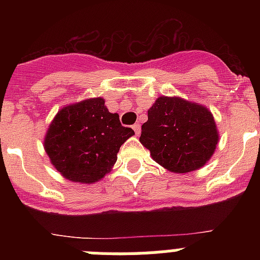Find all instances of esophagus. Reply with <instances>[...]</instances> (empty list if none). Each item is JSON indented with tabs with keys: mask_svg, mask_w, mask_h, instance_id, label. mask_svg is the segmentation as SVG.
Here are the masks:
<instances>
[{
	"mask_svg": "<svg viewBox=\"0 0 260 260\" xmlns=\"http://www.w3.org/2000/svg\"><path fill=\"white\" fill-rule=\"evenodd\" d=\"M133 128H134L135 135L139 137V134H141V125H139V123H135V125H133Z\"/></svg>",
	"mask_w": 260,
	"mask_h": 260,
	"instance_id": "34e87169",
	"label": "esophagus"
}]
</instances>
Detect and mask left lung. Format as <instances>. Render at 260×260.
Returning <instances> with one entry per match:
<instances>
[{"label": "left lung", "mask_w": 260, "mask_h": 260, "mask_svg": "<svg viewBox=\"0 0 260 260\" xmlns=\"http://www.w3.org/2000/svg\"><path fill=\"white\" fill-rule=\"evenodd\" d=\"M219 139L211 110L180 96L156 99L139 138L158 165L178 174L198 171L207 164Z\"/></svg>", "instance_id": "1"}]
</instances>
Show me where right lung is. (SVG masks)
Returning <instances> with one entry per match:
<instances>
[{"label": "right lung", "instance_id": "obj_1", "mask_svg": "<svg viewBox=\"0 0 260 260\" xmlns=\"http://www.w3.org/2000/svg\"><path fill=\"white\" fill-rule=\"evenodd\" d=\"M134 130L123 127L117 113H110L103 98L65 105L57 112L44 138L50 162L71 182L95 183L117 161V153Z\"/></svg>", "mask_w": 260, "mask_h": 260}]
</instances>
